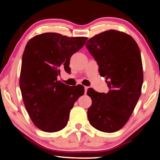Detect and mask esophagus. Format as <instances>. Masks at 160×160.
Masks as SVG:
<instances>
[{
    "mask_svg": "<svg viewBox=\"0 0 160 160\" xmlns=\"http://www.w3.org/2000/svg\"><path fill=\"white\" fill-rule=\"evenodd\" d=\"M88 86H84V90H85V93L87 92V90H88Z\"/></svg>",
    "mask_w": 160,
    "mask_h": 160,
    "instance_id": "34e87169",
    "label": "esophagus"
}]
</instances>
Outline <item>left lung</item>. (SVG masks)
<instances>
[{"mask_svg":"<svg viewBox=\"0 0 160 160\" xmlns=\"http://www.w3.org/2000/svg\"><path fill=\"white\" fill-rule=\"evenodd\" d=\"M86 47L109 88L106 93L88 89L92 100L88 120L100 131L116 132L129 120L141 94L143 72L139 47L131 36L114 30L90 38Z\"/></svg>","mask_w":160,"mask_h":160,"instance_id":"1","label":"left lung"}]
</instances>
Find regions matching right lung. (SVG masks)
<instances>
[{
  "mask_svg": "<svg viewBox=\"0 0 160 160\" xmlns=\"http://www.w3.org/2000/svg\"><path fill=\"white\" fill-rule=\"evenodd\" d=\"M87 39L48 32L35 36L26 44L20 88L29 116L42 131L54 132L66 126L71 109L84 93L83 86L71 87L57 80V77L62 69L70 72L71 57Z\"/></svg>",
  "mask_w": 160,
  "mask_h": 160,
  "instance_id": "add662e5",
  "label": "right lung"
}]
</instances>
